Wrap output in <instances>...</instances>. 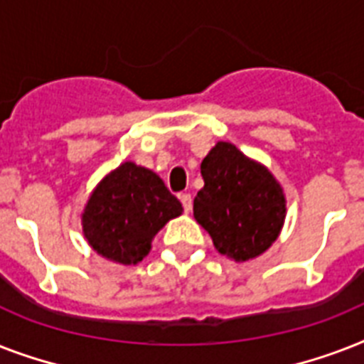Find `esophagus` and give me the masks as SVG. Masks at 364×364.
<instances>
[{
	"label": "esophagus",
	"mask_w": 364,
	"mask_h": 364,
	"mask_svg": "<svg viewBox=\"0 0 364 364\" xmlns=\"http://www.w3.org/2000/svg\"><path fill=\"white\" fill-rule=\"evenodd\" d=\"M179 198H181V204H183V210L187 211H191L193 210V196H191V194L188 193H183L181 196H179Z\"/></svg>",
	"instance_id": "34e87169"
}]
</instances>
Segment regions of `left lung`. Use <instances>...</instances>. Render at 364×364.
<instances>
[{
  "label": "left lung",
  "mask_w": 364,
  "mask_h": 364,
  "mask_svg": "<svg viewBox=\"0 0 364 364\" xmlns=\"http://www.w3.org/2000/svg\"><path fill=\"white\" fill-rule=\"evenodd\" d=\"M200 170L204 188L194 198V219L217 251L234 260L264 253L285 219V198L274 176L225 141L211 149Z\"/></svg>",
  "instance_id": "left-lung-1"
}]
</instances>
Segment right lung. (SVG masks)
I'll return each instance as SVG.
<instances>
[{
    "mask_svg": "<svg viewBox=\"0 0 364 364\" xmlns=\"http://www.w3.org/2000/svg\"><path fill=\"white\" fill-rule=\"evenodd\" d=\"M183 205L156 173L124 162L100 183L82 213V232L94 251L136 264L151 251L154 234Z\"/></svg>",
    "mask_w": 364,
    "mask_h": 364,
    "instance_id": "right-lung-1",
    "label": "right lung"
}]
</instances>
